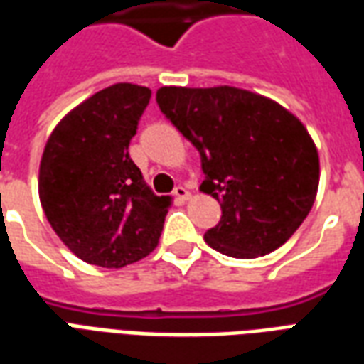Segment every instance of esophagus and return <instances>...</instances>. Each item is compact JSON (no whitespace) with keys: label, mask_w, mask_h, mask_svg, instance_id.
<instances>
[{"label":"esophagus","mask_w":364,"mask_h":364,"mask_svg":"<svg viewBox=\"0 0 364 364\" xmlns=\"http://www.w3.org/2000/svg\"><path fill=\"white\" fill-rule=\"evenodd\" d=\"M173 197L177 198V200H187V198L191 197V193L185 189V187H181V185H179V187H175Z\"/></svg>","instance_id":"1"}]
</instances>
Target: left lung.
<instances>
[{
	"label": "left lung",
	"mask_w": 364,
	"mask_h": 364,
	"mask_svg": "<svg viewBox=\"0 0 364 364\" xmlns=\"http://www.w3.org/2000/svg\"><path fill=\"white\" fill-rule=\"evenodd\" d=\"M156 101L200 154V191L220 203L206 244L237 259L281 247L308 216L320 183L304 124L267 97L228 85L161 87Z\"/></svg>",
	"instance_id": "8db88e82"
}]
</instances>
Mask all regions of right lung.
Wrapping results in <instances>:
<instances>
[{
  "instance_id": "add662e5",
  "label": "right lung",
  "mask_w": 364,
  "mask_h": 364,
  "mask_svg": "<svg viewBox=\"0 0 364 364\" xmlns=\"http://www.w3.org/2000/svg\"><path fill=\"white\" fill-rule=\"evenodd\" d=\"M151 91L114 83L60 120L44 148L38 197L52 230L85 263L120 269L150 255L169 197H156L128 156Z\"/></svg>"
}]
</instances>
